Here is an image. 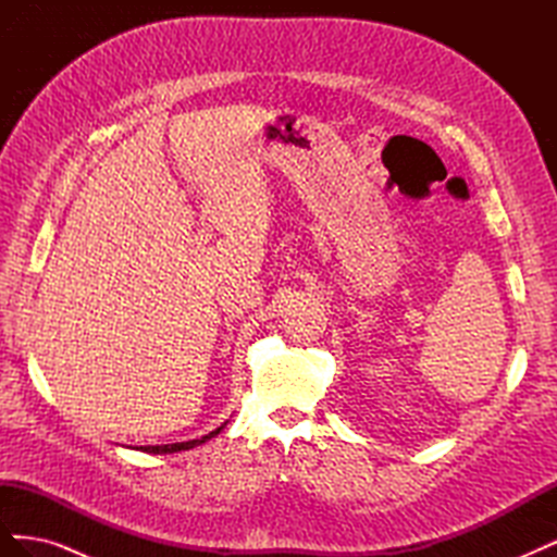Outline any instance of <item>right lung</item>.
I'll return each mask as SVG.
<instances>
[{
  "label": "right lung",
  "mask_w": 557,
  "mask_h": 557,
  "mask_svg": "<svg viewBox=\"0 0 557 557\" xmlns=\"http://www.w3.org/2000/svg\"><path fill=\"white\" fill-rule=\"evenodd\" d=\"M225 425H227V423H223L221 428H215L213 432H209V434H205V436H201V440H190V442H178V444H164V446H139L137 450H144V453H156V455H162V453H178V450H190V448H195V446H201V444H207L209 440H213V436H218V434H221Z\"/></svg>",
  "instance_id": "right-lung-1"
}]
</instances>
